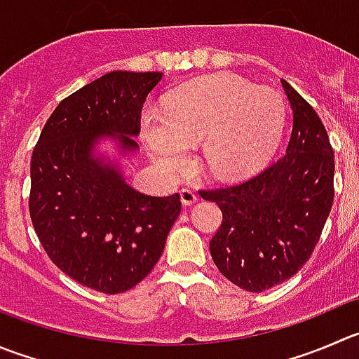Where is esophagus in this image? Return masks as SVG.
<instances>
[{
    "mask_svg": "<svg viewBox=\"0 0 359 359\" xmlns=\"http://www.w3.org/2000/svg\"><path fill=\"white\" fill-rule=\"evenodd\" d=\"M179 193H180V201H182V205H186V207H189V205L196 203L198 201L196 193H194L193 189H189V187H184V189H180Z\"/></svg>",
    "mask_w": 359,
    "mask_h": 359,
    "instance_id": "34e87169",
    "label": "esophagus"
}]
</instances>
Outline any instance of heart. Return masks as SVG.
I'll return each mask as SVG.
<instances>
[{"label": "heart", "mask_w": 359, "mask_h": 359, "mask_svg": "<svg viewBox=\"0 0 359 359\" xmlns=\"http://www.w3.org/2000/svg\"><path fill=\"white\" fill-rule=\"evenodd\" d=\"M284 102L277 91L235 75H212L177 87L165 110L145 109L142 137L166 177L189 165V145L201 142V159L221 179L242 177L277 149Z\"/></svg>", "instance_id": "obj_1"}]
</instances>
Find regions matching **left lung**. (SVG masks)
Masks as SVG:
<instances>
[{
	"label": "left lung",
	"mask_w": 359,
	"mask_h": 359,
	"mask_svg": "<svg viewBox=\"0 0 359 359\" xmlns=\"http://www.w3.org/2000/svg\"><path fill=\"white\" fill-rule=\"evenodd\" d=\"M293 107L286 154L249 180L200 189L222 222L210 240L219 272L250 293L291 279L314 252L333 205L335 158L311 103L283 80Z\"/></svg>",
	"instance_id": "obj_1"
}]
</instances>
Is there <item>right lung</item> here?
Here are the masks:
<instances>
[{"instance_id": "1", "label": "right lung", "mask_w": 359, "mask_h": 359, "mask_svg": "<svg viewBox=\"0 0 359 359\" xmlns=\"http://www.w3.org/2000/svg\"><path fill=\"white\" fill-rule=\"evenodd\" d=\"M159 72H110L62 100L31 156L29 215L52 263L105 294L131 290L161 257L179 193L151 196L91 156L103 135L137 149L142 109Z\"/></svg>"}]
</instances>
